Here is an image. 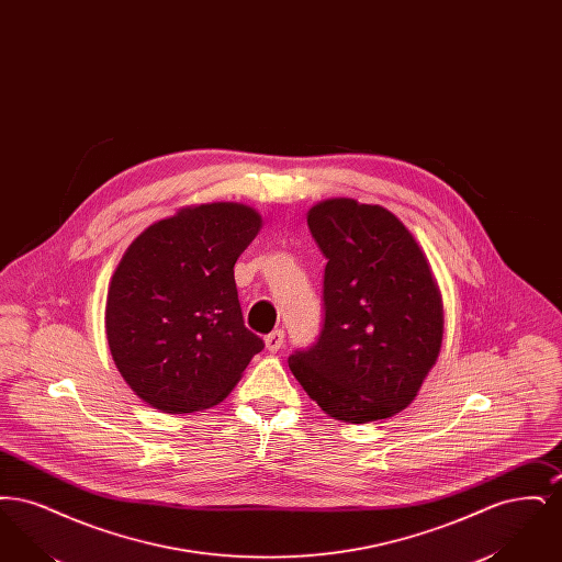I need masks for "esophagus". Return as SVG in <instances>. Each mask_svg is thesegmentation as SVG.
Here are the masks:
<instances>
[{"mask_svg": "<svg viewBox=\"0 0 562 562\" xmlns=\"http://www.w3.org/2000/svg\"><path fill=\"white\" fill-rule=\"evenodd\" d=\"M284 346V330H280V328H276V330H271L269 335H266V348L273 353V351H278V349H282Z\"/></svg>", "mask_w": 562, "mask_h": 562, "instance_id": "34e87169", "label": "esophagus"}]
</instances>
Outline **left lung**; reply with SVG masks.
Listing matches in <instances>:
<instances>
[{"instance_id":"1","label":"left lung","mask_w":562,"mask_h":562,"mask_svg":"<svg viewBox=\"0 0 562 562\" xmlns=\"http://www.w3.org/2000/svg\"><path fill=\"white\" fill-rule=\"evenodd\" d=\"M324 257V326L289 367L322 411L369 424L415 401L438 360L442 294L428 257L394 213L330 198L307 211Z\"/></svg>"}]
</instances>
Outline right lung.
<instances>
[{
	"instance_id": "obj_1",
	"label": "right lung",
	"mask_w": 562,
	"mask_h": 562,
	"mask_svg": "<svg viewBox=\"0 0 562 562\" xmlns=\"http://www.w3.org/2000/svg\"><path fill=\"white\" fill-rule=\"evenodd\" d=\"M261 225L240 202L183 206L126 248L109 282L105 333L140 401L170 415L211 408L263 349L244 326L234 280Z\"/></svg>"
}]
</instances>
